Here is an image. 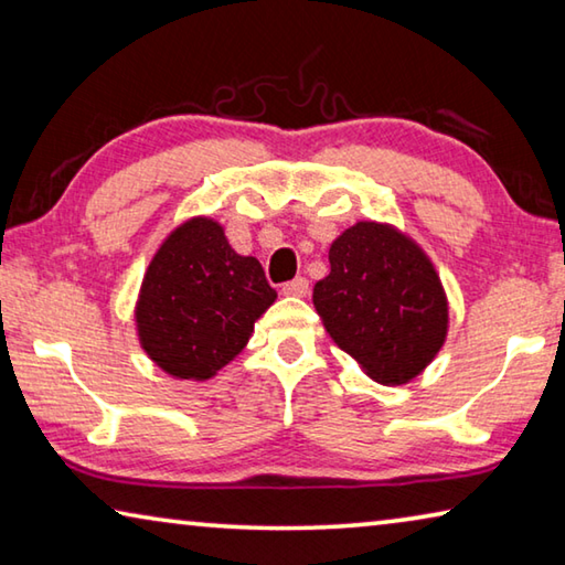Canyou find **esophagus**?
I'll list each match as a JSON object with an SVG mask.
<instances>
[{
    "mask_svg": "<svg viewBox=\"0 0 565 565\" xmlns=\"http://www.w3.org/2000/svg\"><path fill=\"white\" fill-rule=\"evenodd\" d=\"M281 294L284 296H296V299H303V296L309 294V281H306L303 276H299V279L284 284L281 286Z\"/></svg>",
    "mask_w": 565,
    "mask_h": 565,
    "instance_id": "obj_1",
    "label": "esophagus"
}]
</instances>
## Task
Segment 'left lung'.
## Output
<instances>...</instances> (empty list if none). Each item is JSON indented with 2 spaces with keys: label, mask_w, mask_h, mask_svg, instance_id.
I'll use <instances>...</instances> for the list:
<instances>
[{
  "label": "left lung",
  "mask_w": 565,
  "mask_h": 565,
  "mask_svg": "<svg viewBox=\"0 0 565 565\" xmlns=\"http://www.w3.org/2000/svg\"><path fill=\"white\" fill-rule=\"evenodd\" d=\"M329 264L313 309L331 341L381 386L424 374L451 327L431 256L394 224L356 222L333 238Z\"/></svg>",
  "instance_id": "8db88e82"
}]
</instances>
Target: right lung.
<instances>
[{
	"label": "right lung",
	"mask_w": 565,
	"mask_h": 565,
	"mask_svg": "<svg viewBox=\"0 0 565 565\" xmlns=\"http://www.w3.org/2000/svg\"><path fill=\"white\" fill-rule=\"evenodd\" d=\"M274 301L262 264L236 254L216 218L191 216L151 256L134 327L167 376L206 381L244 351Z\"/></svg>",
	"instance_id": "obj_1"
}]
</instances>
